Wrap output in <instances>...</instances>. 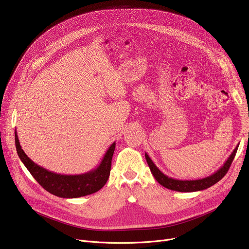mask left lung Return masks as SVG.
I'll list each match as a JSON object with an SVG mask.
<instances>
[{"label": "left lung", "mask_w": 249, "mask_h": 249, "mask_svg": "<svg viewBox=\"0 0 249 249\" xmlns=\"http://www.w3.org/2000/svg\"><path fill=\"white\" fill-rule=\"evenodd\" d=\"M239 144H237V146L235 147V149L233 150V152L230 154V156L228 158V160L225 161V163L222 165L216 173H214L213 175L203 178H199V179H186V180H181V179H176L173 178H168L167 176H165L163 173H161L160 171V168L154 164V162L151 160V159L148 156L147 153H145V159L146 161L148 163V166L151 171V174L153 175L154 178L158 180L161 186H163L166 189L173 190V191H177V192H197V191H203L205 189H208L212 187L213 185H215L216 182H218L222 178H223L227 172L228 169L235 158V154L237 152Z\"/></svg>", "instance_id": "8db88e82"}]
</instances>
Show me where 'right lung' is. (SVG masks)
Segmentation results:
<instances>
[{
    "instance_id": "add662e5",
    "label": "right lung",
    "mask_w": 249,
    "mask_h": 249,
    "mask_svg": "<svg viewBox=\"0 0 249 249\" xmlns=\"http://www.w3.org/2000/svg\"><path fill=\"white\" fill-rule=\"evenodd\" d=\"M15 144L21 161L39 185L56 197L71 199L94 194L105 186L110 176L116 143H112L96 168L82 175H60L36 164L22 149L17 131H15Z\"/></svg>"
}]
</instances>
